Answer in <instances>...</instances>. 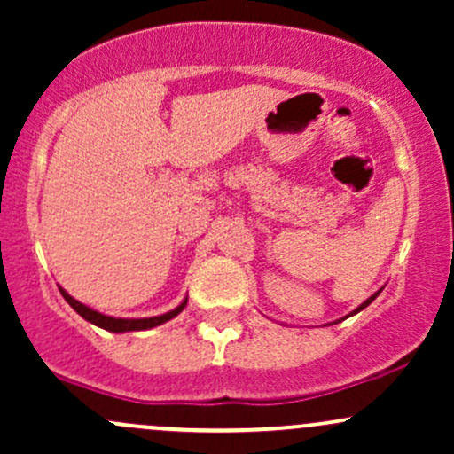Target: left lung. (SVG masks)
Wrapping results in <instances>:
<instances>
[{
  "label": "left lung",
  "instance_id": "1",
  "mask_svg": "<svg viewBox=\"0 0 454 454\" xmlns=\"http://www.w3.org/2000/svg\"><path fill=\"white\" fill-rule=\"evenodd\" d=\"M378 294H380V290H378V293H376V294H373V296H369V299H367V301H364V303H363L361 307H356V309H354V311H352V314H358V311H361V309H364V307H367L369 303H372V301H373V299H376V296H378Z\"/></svg>",
  "mask_w": 454,
  "mask_h": 454
}]
</instances>
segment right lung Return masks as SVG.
<instances>
[{"instance_id": "obj_1", "label": "right lung", "mask_w": 454, "mask_h": 454, "mask_svg": "<svg viewBox=\"0 0 454 454\" xmlns=\"http://www.w3.org/2000/svg\"><path fill=\"white\" fill-rule=\"evenodd\" d=\"M59 293H61V296H64V299L67 301V303H70V307H72V309L76 311L78 316H82V317H85L87 322H91V325H96V326H100V328H106V331H111V333L147 331V328L160 326V325H164V322L173 320V317H175L176 314H181V311H184V307L187 305V299H185L184 303H181L179 307H176V309L168 311V314H161V316H155V317H140V320H126V317H111V316H104V314H100V311L91 309V307H87V305L78 303V301H76V299H72V296L67 294L64 288H59Z\"/></svg>"}]
</instances>
